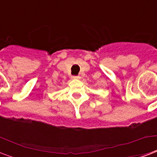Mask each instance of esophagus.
Segmentation results:
<instances>
[{
	"label": "esophagus",
	"instance_id": "esophagus-1",
	"mask_svg": "<svg viewBox=\"0 0 157 157\" xmlns=\"http://www.w3.org/2000/svg\"><path fill=\"white\" fill-rule=\"evenodd\" d=\"M81 78L79 76H71V79H73V80H79V79Z\"/></svg>",
	"mask_w": 157,
	"mask_h": 157
}]
</instances>
